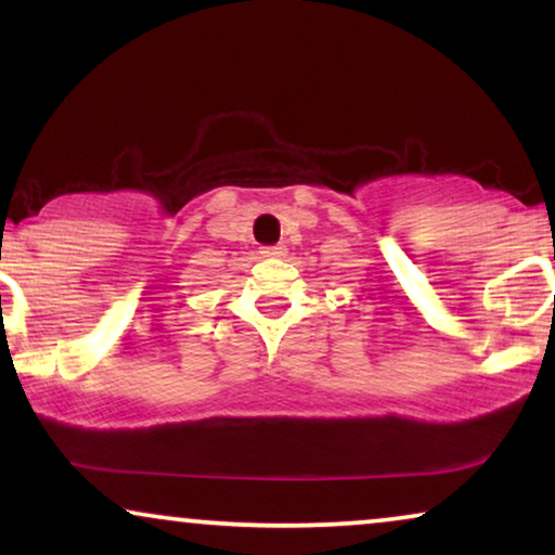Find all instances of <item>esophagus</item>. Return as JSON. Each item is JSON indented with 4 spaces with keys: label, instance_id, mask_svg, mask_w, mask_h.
Returning a JSON list of instances; mask_svg holds the SVG:
<instances>
[{
    "label": "esophagus",
    "instance_id": "esophagus-1",
    "mask_svg": "<svg viewBox=\"0 0 555 555\" xmlns=\"http://www.w3.org/2000/svg\"><path fill=\"white\" fill-rule=\"evenodd\" d=\"M261 254L266 258H279V256L286 254V248L284 246H266V248H261Z\"/></svg>",
    "mask_w": 555,
    "mask_h": 555
}]
</instances>
